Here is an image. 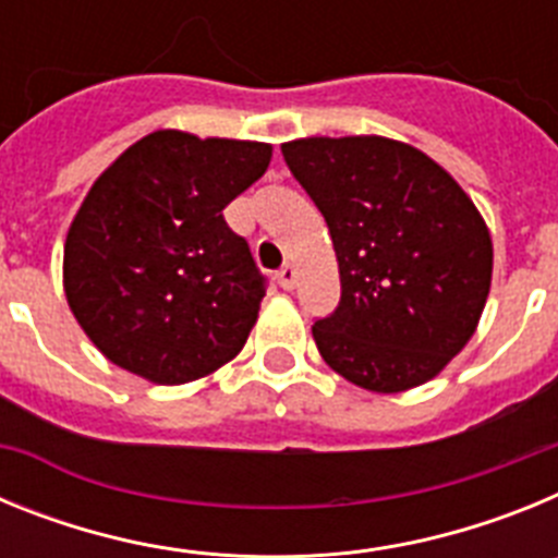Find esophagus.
Returning <instances> with one entry per match:
<instances>
[{
  "label": "esophagus",
  "instance_id": "34e87169",
  "mask_svg": "<svg viewBox=\"0 0 558 558\" xmlns=\"http://www.w3.org/2000/svg\"><path fill=\"white\" fill-rule=\"evenodd\" d=\"M295 279H299V274H295L293 265H282V268L276 270V282H279V288L293 290L295 288Z\"/></svg>",
  "mask_w": 558,
  "mask_h": 558
}]
</instances>
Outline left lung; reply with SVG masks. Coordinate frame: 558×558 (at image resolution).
Listing matches in <instances>:
<instances>
[{
  "label": "left lung",
  "instance_id": "8db88e82",
  "mask_svg": "<svg viewBox=\"0 0 558 558\" xmlns=\"http://www.w3.org/2000/svg\"><path fill=\"white\" fill-rule=\"evenodd\" d=\"M329 226L340 304L313 324L324 363L374 393L416 388L475 335L492 288V236L441 165L386 136L282 145Z\"/></svg>",
  "mask_w": 558,
  "mask_h": 558
}]
</instances>
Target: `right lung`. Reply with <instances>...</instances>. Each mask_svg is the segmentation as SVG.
<instances>
[{"mask_svg":"<svg viewBox=\"0 0 558 558\" xmlns=\"http://www.w3.org/2000/svg\"><path fill=\"white\" fill-rule=\"evenodd\" d=\"M274 147L153 131L100 172L63 243V290L88 340L136 377L181 386L240 354L265 279L223 209Z\"/></svg>","mask_w":558,"mask_h":558,"instance_id":"obj_1","label":"right lung"}]
</instances>
